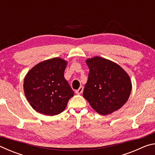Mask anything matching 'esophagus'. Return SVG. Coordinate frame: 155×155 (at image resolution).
Here are the masks:
<instances>
[{
	"mask_svg": "<svg viewBox=\"0 0 155 155\" xmlns=\"http://www.w3.org/2000/svg\"><path fill=\"white\" fill-rule=\"evenodd\" d=\"M83 91V86H81L79 89H78L77 90L75 91V92L77 94H82Z\"/></svg>",
	"mask_w": 155,
	"mask_h": 155,
	"instance_id": "esophagus-1",
	"label": "esophagus"
}]
</instances>
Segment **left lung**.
<instances>
[{
  "label": "left lung",
  "instance_id": "1",
  "mask_svg": "<svg viewBox=\"0 0 155 155\" xmlns=\"http://www.w3.org/2000/svg\"><path fill=\"white\" fill-rule=\"evenodd\" d=\"M90 69L83 96L98 114H111L124 105L129 98L132 83L122 67L103 57L87 59Z\"/></svg>",
  "mask_w": 155,
  "mask_h": 155
}]
</instances>
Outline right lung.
<instances>
[{
    "label": "right lung",
    "mask_w": 155,
    "mask_h": 155,
    "mask_svg": "<svg viewBox=\"0 0 155 155\" xmlns=\"http://www.w3.org/2000/svg\"><path fill=\"white\" fill-rule=\"evenodd\" d=\"M67 61L58 57L41 61L28 72L24 79V91L31 106L46 115L64 111L74 96L64 78Z\"/></svg>",
    "instance_id": "right-lung-1"
}]
</instances>
